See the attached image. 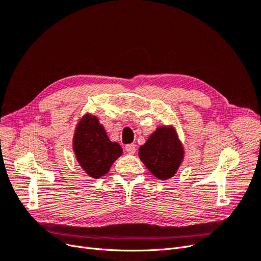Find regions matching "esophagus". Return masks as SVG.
Masks as SVG:
<instances>
[{
	"mask_svg": "<svg viewBox=\"0 0 261 261\" xmlns=\"http://www.w3.org/2000/svg\"><path fill=\"white\" fill-rule=\"evenodd\" d=\"M125 151L128 152L129 154H134L136 152V146L133 145V144H128L125 146Z\"/></svg>",
	"mask_w": 261,
	"mask_h": 261,
	"instance_id": "34e87169",
	"label": "esophagus"
}]
</instances>
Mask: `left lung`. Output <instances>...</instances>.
Segmentation results:
<instances>
[{"mask_svg":"<svg viewBox=\"0 0 261 261\" xmlns=\"http://www.w3.org/2000/svg\"><path fill=\"white\" fill-rule=\"evenodd\" d=\"M138 154L156 178L168 179L176 173L183 160L184 150L174 129L161 126L139 148Z\"/></svg>","mask_w":261,"mask_h":261,"instance_id":"left-lung-1","label":"left lung"}]
</instances>
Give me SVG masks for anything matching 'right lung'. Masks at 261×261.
Here are the masks:
<instances>
[{"label":"right lung","instance_id":"1","mask_svg":"<svg viewBox=\"0 0 261 261\" xmlns=\"http://www.w3.org/2000/svg\"><path fill=\"white\" fill-rule=\"evenodd\" d=\"M73 148L81 167L93 178L107 174L123 152L120 145L109 139L103 126L93 115H85L77 125Z\"/></svg>","mask_w":261,"mask_h":261}]
</instances>
